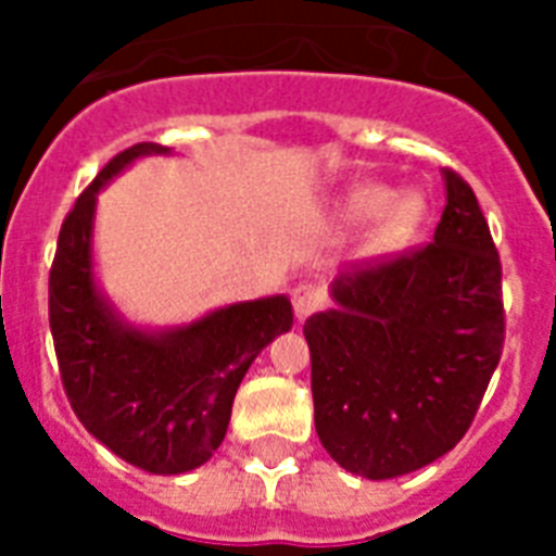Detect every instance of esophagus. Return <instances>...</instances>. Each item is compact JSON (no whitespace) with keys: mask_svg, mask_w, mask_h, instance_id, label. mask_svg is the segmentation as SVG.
<instances>
[{"mask_svg":"<svg viewBox=\"0 0 556 556\" xmlns=\"http://www.w3.org/2000/svg\"><path fill=\"white\" fill-rule=\"evenodd\" d=\"M323 303V291L320 286H314V282H300V286L291 291V305H294L296 320H305L308 314L317 312V305Z\"/></svg>","mask_w":556,"mask_h":556,"instance_id":"obj_1","label":"esophagus"}]
</instances>
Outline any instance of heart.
I'll return each instance as SVG.
<instances>
[{"instance_id":"b5f03b06","label":"heart","mask_w":556,"mask_h":556,"mask_svg":"<svg viewBox=\"0 0 556 556\" xmlns=\"http://www.w3.org/2000/svg\"><path fill=\"white\" fill-rule=\"evenodd\" d=\"M340 213L349 225H366V222L378 218L375 242L383 251H397L413 242V236L418 233V227L424 225V216H427V204L418 192L395 195L392 187L366 181L346 192Z\"/></svg>"}]
</instances>
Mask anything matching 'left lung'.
Listing matches in <instances>:
<instances>
[{"label": "left lung", "instance_id": "obj_1", "mask_svg": "<svg viewBox=\"0 0 556 556\" xmlns=\"http://www.w3.org/2000/svg\"><path fill=\"white\" fill-rule=\"evenodd\" d=\"M432 242L331 282L334 308L305 320L314 427L343 470L395 479L456 447L505 340L502 265L473 190L441 169Z\"/></svg>", "mask_w": 556, "mask_h": 556}]
</instances>
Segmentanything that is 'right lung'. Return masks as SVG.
<instances>
[{"label":"right lung","mask_w":556,"mask_h":556,"mask_svg":"<svg viewBox=\"0 0 556 556\" xmlns=\"http://www.w3.org/2000/svg\"><path fill=\"white\" fill-rule=\"evenodd\" d=\"M169 152L135 143L100 169L60 227L48 277V323L72 409L115 456L159 476L195 470L216 453L244 371L294 326L291 300L274 294L187 326L141 329L100 291L91 248L98 192L138 159Z\"/></svg>","instance_id":"obj_1"}]
</instances>
